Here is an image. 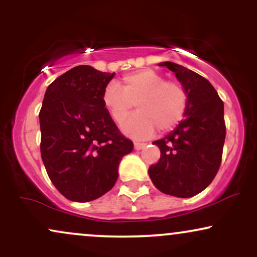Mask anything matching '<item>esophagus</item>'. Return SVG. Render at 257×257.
Instances as JSON below:
<instances>
[{"instance_id":"1","label":"esophagus","mask_w":257,"mask_h":257,"mask_svg":"<svg viewBox=\"0 0 257 257\" xmlns=\"http://www.w3.org/2000/svg\"><path fill=\"white\" fill-rule=\"evenodd\" d=\"M146 146V144H144V143H134V149L135 150H141V149H144V147Z\"/></svg>"}]
</instances>
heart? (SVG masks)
Listing matches in <instances>:
<instances>
[{"instance_id": "heart-1", "label": "heart", "mask_w": 257, "mask_h": 257, "mask_svg": "<svg viewBox=\"0 0 257 257\" xmlns=\"http://www.w3.org/2000/svg\"><path fill=\"white\" fill-rule=\"evenodd\" d=\"M101 101L117 124L124 122L137 104L139 111L122 125V131L133 138H147L156 128L166 133L179 124L187 107V93L181 84L147 69L126 75L122 88L108 83Z\"/></svg>"}]
</instances>
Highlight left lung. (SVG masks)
<instances>
[{
  "label": "left lung",
  "mask_w": 257,
  "mask_h": 257,
  "mask_svg": "<svg viewBox=\"0 0 257 257\" xmlns=\"http://www.w3.org/2000/svg\"><path fill=\"white\" fill-rule=\"evenodd\" d=\"M175 73L187 93L184 119L161 140L153 141L161 158L149 168L161 192L190 198L205 190L221 164L226 138L223 102L208 79L170 61L159 63Z\"/></svg>",
  "instance_id": "left-lung-1"
}]
</instances>
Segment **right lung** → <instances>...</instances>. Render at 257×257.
Segmentation results:
<instances>
[{"label": "right lung", "mask_w": 257, "mask_h": 257, "mask_svg": "<svg viewBox=\"0 0 257 257\" xmlns=\"http://www.w3.org/2000/svg\"><path fill=\"white\" fill-rule=\"evenodd\" d=\"M114 73L79 65L55 78L41 107V156L57 190L72 202L104 196L118 179L133 143L120 134L102 105Z\"/></svg>", "instance_id": "add662e5"}]
</instances>
